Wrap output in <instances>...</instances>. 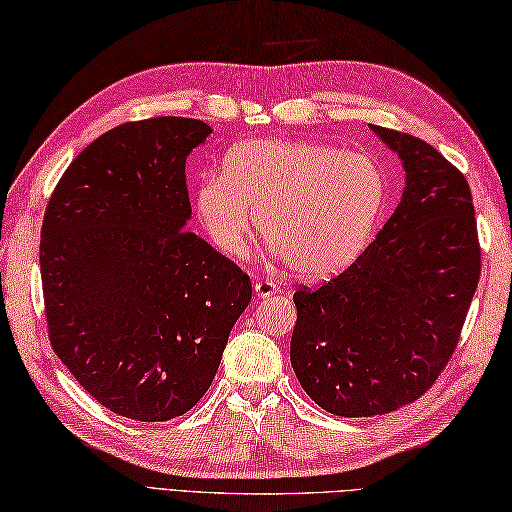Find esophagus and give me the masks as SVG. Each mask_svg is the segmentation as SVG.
Returning <instances> with one entry per match:
<instances>
[{"label": "esophagus", "mask_w": 512, "mask_h": 512, "mask_svg": "<svg viewBox=\"0 0 512 512\" xmlns=\"http://www.w3.org/2000/svg\"><path fill=\"white\" fill-rule=\"evenodd\" d=\"M254 292H256L258 298H267V296H272V294H278V292H281V289H278V285L274 281H269V278H256Z\"/></svg>", "instance_id": "34e87169"}]
</instances>
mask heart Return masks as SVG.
Segmentation results:
<instances>
[{
	"label": "heart",
	"mask_w": 512,
	"mask_h": 512,
	"mask_svg": "<svg viewBox=\"0 0 512 512\" xmlns=\"http://www.w3.org/2000/svg\"><path fill=\"white\" fill-rule=\"evenodd\" d=\"M385 202L388 178L368 153L296 140L238 144L225 171H207L196 189L198 218L220 252L243 254L258 220L272 254L303 278L350 265Z\"/></svg>",
	"instance_id": "b5f03b06"
}]
</instances>
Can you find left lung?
<instances>
[{
	"instance_id": "obj_1",
	"label": "left lung",
	"mask_w": 512,
	"mask_h": 512,
	"mask_svg": "<svg viewBox=\"0 0 512 512\" xmlns=\"http://www.w3.org/2000/svg\"><path fill=\"white\" fill-rule=\"evenodd\" d=\"M370 129L403 160L399 207L345 272L294 294L292 368L339 417L388 414L430 390L457 350L481 274L464 173L410 133Z\"/></svg>"
}]
</instances>
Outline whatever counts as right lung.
<instances>
[{
  "instance_id": "right-lung-1",
  "label": "right lung",
  "mask_w": 512,
  "mask_h": 512,
  "mask_svg": "<svg viewBox=\"0 0 512 512\" xmlns=\"http://www.w3.org/2000/svg\"><path fill=\"white\" fill-rule=\"evenodd\" d=\"M209 133L173 115L120 124L71 162L48 200V336L75 381L120 417L169 421L194 408L252 301L243 269L182 229L185 162Z\"/></svg>"
}]
</instances>
